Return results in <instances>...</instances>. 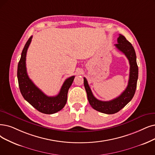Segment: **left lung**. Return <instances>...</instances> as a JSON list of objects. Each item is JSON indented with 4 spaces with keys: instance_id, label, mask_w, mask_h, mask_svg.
I'll use <instances>...</instances> for the list:
<instances>
[{
    "instance_id": "8db88e82",
    "label": "left lung",
    "mask_w": 155,
    "mask_h": 155,
    "mask_svg": "<svg viewBox=\"0 0 155 155\" xmlns=\"http://www.w3.org/2000/svg\"><path fill=\"white\" fill-rule=\"evenodd\" d=\"M115 46L118 50L125 54L130 64L128 85L122 94L110 101H99L93 95L87 80L84 78V86L90 106L97 111L107 114L117 113L132 100L137 87L138 79V66L136 60V54L131 43L123 35L120 34L119 38H117V44L115 45Z\"/></svg>"
}]
</instances>
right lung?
Here are the masks:
<instances>
[{
    "instance_id": "1",
    "label": "right lung",
    "mask_w": 155,
    "mask_h": 155,
    "mask_svg": "<svg viewBox=\"0 0 155 155\" xmlns=\"http://www.w3.org/2000/svg\"><path fill=\"white\" fill-rule=\"evenodd\" d=\"M32 38V36H30L25 45L18 65L17 77L21 94L25 100L39 112L48 114L56 113L62 109L66 104L68 91L75 76H71L65 80L57 95L48 97L45 95L34 84L27 72L26 55Z\"/></svg>"
}]
</instances>
